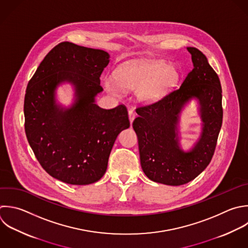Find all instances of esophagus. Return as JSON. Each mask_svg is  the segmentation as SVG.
Segmentation results:
<instances>
[{
	"label": "esophagus",
	"instance_id": "1",
	"mask_svg": "<svg viewBox=\"0 0 248 248\" xmlns=\"http://www.w3.org/2000/svg\"><path fill=\"white\" fill-rule=\"evenodd\" d=\"M135 118H136V113H135V111L132 110V109H130V110H129V120H130L131 124L133 123V121H134Z\"/></svg>",
	"mask_w": 248,
	"mask_h": 248
}]
</instances>
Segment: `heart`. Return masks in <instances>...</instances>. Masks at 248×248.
<instances>
[{
	"mask_svg": "<svg viewBox=\"0 0 248 248\" xmlns=\"http://www.w3.org/2000/svg\"><path fill=\"white\" fill-rule=\"evenodd\" d=\"M179 74L175 68L168 66L165 61H145L124 63L120 65L113 77L105 78L107 90L120 96L124 89L134 90L139 101L151 103L170 90L178 81Z\"/></svg>",
	"mask_w": 248,
	"mask_h": 248,
	"instance_id": "heart-1",
	"label": "heart"
}]
</instances>
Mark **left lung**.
<instances>
[{
	"mask_svg": "<svg viewBox=\"0 0 248 248\" xmlns=\"http://www.w3.org/2000/svg\"><path fill=\"white\" fill-rule=\"evenodd\" d=\"M194 68L179 88L162 99L136 108L133 122L138 136L140 165L152 181L178 186L196 178L210 163L222 126V89L219 78L206 57L195 47H187ZM195 96L201 105L202 136L189 153L178 146L175 128L183 105Z\"/></svg>",
	"mask_w": 248,
	"mask_h": 248,
	"instance_id": "obj_1",
	"label": "left lung"
}]
</instances>
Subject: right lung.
Masks as SVG:
<instances>
[{
	"label": "right lung",
	"mask_w": 248,
	"mask_h": 248,
	"mask_svg": "<svg viewBox=\"0 0 248 248\" xmlns=\"http://www.w3.org/2000/svg\"><path fill=\"white\" fill-rule=\"evenodd\" d=\"M108 52L64 42L53 47L30 79L25 99V133L44 170L68 184H91L105 174L118 134L130 126L124 105L104 109L95 102ZM75 85L77 101L68 110L54 100L58 84Z\"/></svg>",
	"instance_id": "obj_1"
}]
</instances>
